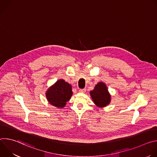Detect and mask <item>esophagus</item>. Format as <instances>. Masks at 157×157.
<instances>
[{
	"label": "esophagus",
	"instance_id": "34e87169",
	"mask_svg": "<svg viewBox=\"0 0 157 157\" xmlns=\"http://www.w3.org/2000/svg\"><path fill=\"white\" fill-rule=\"evenodd\" d=\"M79 92L81 93H84L86 92V89H80L79 90Z\"/></svg>",
	"mask_w": 157,
	"mask_h": 157
}]
</instances>
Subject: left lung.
I'll list each match as a JSON object with an SVG mask.
<instances>
[{"mask_svg": "<svg viewBox=\"0 0 157 157\" xmlns=\"http://www.w3.org/2000/svg\"><path fill=\"white\" fill-rule=\"evenodd\" d=\"M90 95L94 103L99 107L107 106L110 102V95L107 90V87L102 82L98 83L93 91L90 92Z\"/></svg>", "mask_w": 157, "mask_h": 157, "instance_id": "8db88e82", "label": "left lung"}]
</instances>
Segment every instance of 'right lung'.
I'll list each match as a JSON object with an SVG mask.
<instances>
[{"mask_svg": "<svg viewBox=\"0 0 157 157\" xmlns=\"http://www.w3.org/2000/svg\"><path fill=\"white\" fill-rule=\"evenodd\" d=\"M73 95L71 84L63 79L58 80L46 92V96L50 104L63 108Z\"/></svg>", "mask_w": 157, "mask_h": 157, "instance_id": "obj_1", "label": "right lung"}]
</instances>
